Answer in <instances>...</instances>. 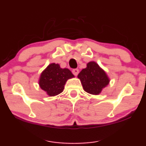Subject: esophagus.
I'll use <instances>...</instances> for the list:
<instances>
[{
	"instance_id": "esophagus-1",
	"label": "esophagus",
	"mask_w": 146,
	"mask_h": 146,
	"mask_svg": "<svg viewBox=\"0 0 146 146\" xmlns=\"http://www.w3.org/2000/svg\"><path fill=\"white\" fill-rule=\"evenodd\" d=\"M72 72H73L74 75L77 76L78 75V73H79V69H74L72 71Z\"/></svg>"
}]
</instances>
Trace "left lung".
I'll return each instance as SVG.
<instances>
[{"instance_id": "8db88e82", "label": "left lung", "mask_w": 146, "mask_h": 146, "mask_svg": "<svg viewBox=\"0 0 146 146\" xmlns=\"http://www.w3.org/2000/svg\"><path fill=\"white\" fill-rule=\"evenodd\" d=\"M77 77L81 80L85 91L96 95L100 94L102 89L106 87L110 82L105 71L94 61L88 63L87 67L83 69Z\"/></svg>"}]
</instances>
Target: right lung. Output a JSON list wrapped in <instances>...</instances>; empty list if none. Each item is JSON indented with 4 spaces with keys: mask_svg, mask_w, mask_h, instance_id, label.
Segmentation results:
<instances>
[{
    "mask_svg": "<svg viewBox=\"0 0 146 146\" xmlns=\"http://www.w3.org/2000/svg\"><path fill=\"white\" fill-rule=\"evenodd\" d=\"M74 77L69 69L61 68L59 64L51 63L41 74L39 85L42 90L50 96L62 93L65 83Z\"/></svg>",
    "mask_w": 146,
    "mask_h": 146,
    "instance_id": "add662e5",
    "label": "right lung"
}]
</instances>
